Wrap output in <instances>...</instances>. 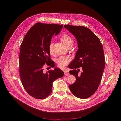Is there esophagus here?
I'll use <instances>...</instances> for the list:
<instances>
[{"label": "esophagus", "instance_id": "34e87169", "mask_svg": "<svg viewBox=\"0 0 121 121\" xmlns=\"http://www.w3.org/2000/svg\"><path fill=\"white\" fill-rule=\"evenodd\" d=\"M65 76H68V75H70V74H69V72L68 71H65Z\"/></svg>", "mask_w": 121, "mask_h": 121}]
</instances>
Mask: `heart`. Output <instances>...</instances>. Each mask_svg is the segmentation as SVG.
Listing matches in <instances>:
<instances>
[{
    "label": "heart",
    "mask_w": 121,
    "mask_h": 121,
    "mask_svg": "<svg viewBox=\"0 0 121 121\" xmlns=\"http://www.w3.org/2000/svg\"><path fill=\"white\" fill-rule=\"evenodd\" d=\"M61 40L63 44L66 47L67 46L73 44V40L71 36L68 34H65L62 35ZM54 43L52 42H51L49 45V49L50 53H52L53 51ZM71 58L69 56H61L57 60V64L58 65L61 67L63 68L67 65L68 63L70 61Z\"/></svg>",
    "instance_id": "1"
}]
</instances>
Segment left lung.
<instances>
[{
    "label": "left lung",
    "instance_id": "8db88e82",
    "mask_svg": "<svg viewBox=\"0 0 121 121\" xmlns=\"http://www.w3.org/2000/svg\"><path fill=\"white\" fill-rule=\"evenodd\" d=\"M64 27L75 37L78 47L74 59L68 65L73 69L70 74L76 78L69 89L76 97L87 99L96 92L101 82L105 65L102 45L99 38L87 27L71 25ZM80 67L83 71L78 74Z\"/></svg>",
    "mask_w": 121,
    "mask_h": 121
}]
</instances>
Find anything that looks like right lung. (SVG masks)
I'll return each mask as SVG.
<instances>
[{"label":"right lung","mask_w":121,"mask_h":121,"mask_svg":"<svg viewBox=\"0 0 121 121\" xmlns=\"http://www.w3.org/2000/svg\"><path fill=\"white\" fill-rule=\"evenodd\" d=\"M63 25L38 22L29 30L21 45L19 71L22 83L27 93L37 99H44L52 92L53 83L62 77L60 68L43 72L44 65L54 67L50 59L49 45L52 37L60 33Z\"/></svg>","instance_id":"right-lung-1"}]
</instances>
